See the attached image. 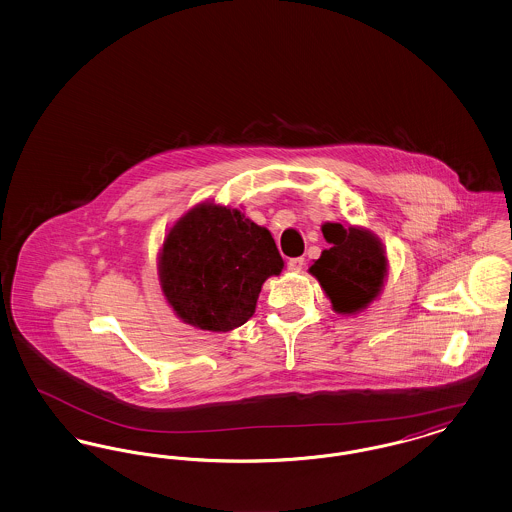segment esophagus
Here are the masks:
<instances>
[{
  "mask_svg": "<svg viewBox=\"0 0 512 512\" xmlns=\"http://www.w3.org/2000/svg\"><path fill=\"white\" fill-rule=\"evenodd\" d=\"M303 265H305V259H303V257H293V259H290V263H288V268H290L292 272H301Z\"/></svg>",
  "mask_w": 512,
  "mask_h": 512,
  "instance_id": "1",
  "label": "esophagus"
}]
</instances>
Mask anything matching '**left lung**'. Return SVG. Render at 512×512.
<instances>
[{"mask_svg":"<svg viewBox=\"0 0 512 512\" xmlns=\"http://www.w3.org/2000/svg\"><path fill=\"white\" fill-rule=\"evenodd\" d=\"M322 234L330 245L311 265L328 295L332 309L340 315H357L382 292L388 276V257L382 242L365 228H343L326 222Z\"/></svg>","mask_w":512,"mask_h":512,"instance_id":"obj_1","label":"left lung"}]
</instances>
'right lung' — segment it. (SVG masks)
Segmentation results:
<instances>
[{"mask_svg":"<svg viewBox=\"0 0 512 512\" xmlns=\"http://www.w3.org/2000/svg\"><path fill=\"white\" fill-rule=\"evenodd\" d=\"M282 268L267 228L211 201L176 220L159 253V282L174 313L211 332L253 317L265 280Z\"/></svg>","mask_w":512,"mask_h":512,"instance_id":"add662e5","label":"right lung"}]
</instances>
